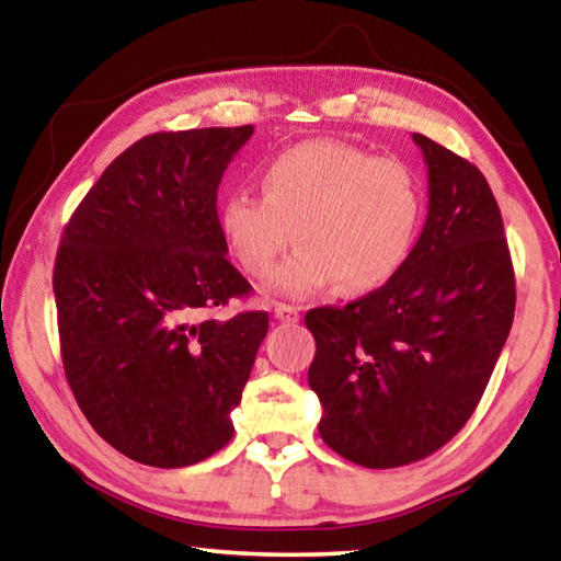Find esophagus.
Listing matches in <instances>:
<instances>
[{
    "mask_svg": "<svg viewBox=\"0 0 561 561\" xmlns=\"http://www.w3.org/2000/svg\"><path fill=\"white\" fill-rule=\"evenodd\" d=\"M274 317H277L279 321H284V324H297L299 321V309L291 307V304H277L274 307Z\"/></svg>",
    "mask_w": 561,
    "mask_h": 561,
    "instance_id": "obj_1",
    "label": "esophagus"
}]
</instances>
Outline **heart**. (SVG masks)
Masks as SVG:
<instances>
[{
  "mask_svg": "<svg viewBox=\"0 0 561 561\" xmlns=\"http://www.w3.org/2000/svg\"><path fill=\"white\" fill-rule=\"evenodd\" d=\"M262 195L234 190L220 205V232L237 264L272 289L309 297L339 282L368 291L411 257L423 220V187L398 158H374L344 140L317 138L282 150L260 170Z\"/></svg>",
  "mask_w": 561,
  "mask_h": 561,
  "instance_id": "obj_1",
  "label": "heart"
}]
</instances>
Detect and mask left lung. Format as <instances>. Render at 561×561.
Returning <instances> with one entry per match:
<instances>
[{"mask_svg":"<svg viewBox=\"0 0 561 561\" xmlns=\"http://www.w3.org/2000/svg\"><path fill=\"white\" fill-rule=\"evenodd\" d=\"M428 165V217L411 257L346 307L307 311L309 386L331 450L374 470L440 450L478 408L515 319L502 215L470 160L413 133Z\"/></svg>","mask_w":561,"mask_h":561,"instance_id":"obj_1","label":"left lung"}]
</instances>
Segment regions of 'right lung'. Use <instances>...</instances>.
<instances>
[{
    "instance_id": "obj_1",
    "label": "right lung",
    "mask_w": 561,
    "mask_h": 561,
    "mask_svg": "<svg viewBox=\"0 0 561 561\" xmlns=\"http://www.w3.org/2000/svg\"><path fill=\"white\" fill-rule=\"evenodd\" d=\"M252 130L140 138L64 227L54 297L66 381L93 431L136 462L185 468L232 440L270 317H213L252 291L225 257L217 187Z\"/></svg>"
}]
</instances>
